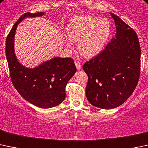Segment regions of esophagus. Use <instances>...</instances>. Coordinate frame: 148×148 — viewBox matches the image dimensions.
<instances>
[{
  "instance_id": "obj_1",
  "label": "esophagus",
  "mask_w": 148,
  "mask_h": 148,
  "mask_svg": "<svg viewBox=\"0 0 148 148\" xmlns=\"http://www.w3.org/2000/svg\"><path fill=\"white\" fill-rule=\"evenodd\" d=\"M74 64H75L76 67H77V70H80L81 69H82V64H81L80 62L75 61L74 62Z\"/></svg>"
}]
</instances>
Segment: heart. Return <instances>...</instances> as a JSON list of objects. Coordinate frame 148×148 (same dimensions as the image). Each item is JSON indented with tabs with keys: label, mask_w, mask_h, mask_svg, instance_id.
I'll list each match as a JSON object with an SVG mask.
<instances>
[{
	"label": "heart",
	"mask_w": 148,
	"mask_h": 148,
	"mask_svg": "<svg viewBox=\"0 0 148 148\" xmlns=\"http://www.w3.org/2000/svg\"><path fill=\"white\" fill-rule=\"evenodd\" d=\"M111 31L110 22L106 18L91 15H77L67 23L65 40L67 47L72 48L73 42H78L80 54L91 58L100 53L106 44Z\"/></svg>",
	"instance_id": "heart-1"
}]
</instances>
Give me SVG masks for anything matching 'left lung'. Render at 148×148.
Masks as SVG:
<instances>
[{
	"instance_id": "left-lung-1",
	"label": "left lung",
	"mask_w": 148,
	"mask_h": 148,
	"mask_svg": "<svg viewBox=\"0 0 148 148\" xmlns=\"http://www.w3.org/2000/svg\"><path fill=\"white\" fill-rule=\"evenodd\" d=\"M116 33L105 49L83 65L88 76L87 100L102 109L122 105L133 94L140 72V47L136 32L111 13Z\"/></svg>"
}]
</instances>
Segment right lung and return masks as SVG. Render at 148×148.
<instances>
[{
    "instance_id": "1",
    "label": "right lung",
    "mask_w": 148,
    "mask_h": 148,
    "mask_svg": "<svg viewBox=\"0 0 148 148\" xmlns=\"http://www.w3.org/2000/svg\"><path fill=\"white\" fill-rule=\"evenodd\" d=\"M45 12H26L15 23L5 42V54L12 84L23 99L39 108L59 105L66 97L65 87L77 71L71 58L55 57L34 68L23 66L15 53L14 42L18 24L27 18L42 17Z\"/></svg>"
}]
</instances>
